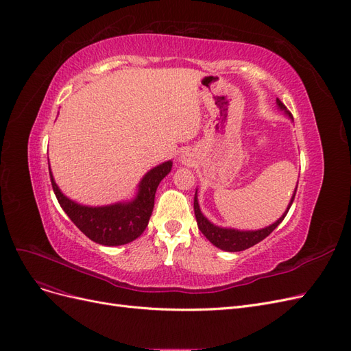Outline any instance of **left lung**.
<instances>
[{
    "mask_svg": "<svg viewBox=\"0 0 351 351\" xmlns=\"http://www.w3.org/2000/svg\"><path fill=\"white\" fill-rule=\"evenodd\" d=\"M277 104H278V107L281 110H284L287 112V115H289L290 119H293L291 112L287 111L285 105L280 99H277ZM295 192H297V187L294 190L291 202H290L289 208H287L285 214L277 222H274L272 226H269L267 228H262V230H256V231H240V230H234V228H221V227L214 226L200 212L199 204H197V195H195V205L193 206H195V215H196V221H197V227L202 231V234H204L218 249H222V250H226V252H241V250H246V249L254 246V244H256V243L262 241L265 237H268L271 232L281 224V221L285 218L287 212H289V209H290V206L293 204Z\"/></svg>",
    "mask_w": 351,
    "mask_h": 351,
    "instance_id": "obj_1",
    "label": "left lung"
}]
</instances>
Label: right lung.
<instances>
[{
  "label": "right lung",
  "mask_w": 351,
  "mask_h": 351,
  "mask_svg": "<svg viewBox=\"0 0 351 351\" xmlns=\"http://www.w3.org/2000/svg\"><path fill=\"white\" fill-rule=\"evenodd\" d=\"M173 162L167 161L152 168L139 184V193L132 202L108 206H82L60 192L49 171L52 190L58 204L76 227L92 241L104 246H121L139 237L152 215L156 187L171 171Z\"/></svg>",
  "instance_id": "obj_1"
}]
</instances>
